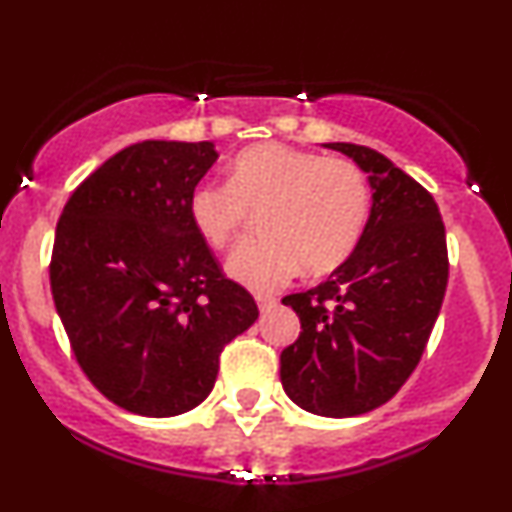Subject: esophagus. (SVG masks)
Segmentation results:
<instances>
[{
	"label": "esophagus",
	"instance_id": "1",
	"mask_svg": "<svg viewBox=\"0 0 512 512\" xmlns=\"http://www.w3.org/2000/svg\"><path fill=\"white\" fill-rule=\"evenodd\" d=\"M257 306H260L262 314H267V311H272L274 306H277V299L267 297V294H260V297H257Z\"/></svg>",
	"mask_w": 512,
	"mask_h": 512
}]
</instances>
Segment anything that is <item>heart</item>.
Listing matches in <instances>:
<instances>
[{
    "instance_id": "obj_1",
    "label": "heart",
    "mask_w": 512,
    "mask_h": 512,
    "mask_svg": "<svg viewBox=\"0 0 512 512\" xmlns=\"http://www.w3.org/2000/svg\"><path fill=\"white\" fill-rule=\"evenodd\" d=\"M260 213L265 238L235 250L228 274L252 292H274L299 267L319 277L353 255L370 215L368 179L348 159L270 142L240 152L228 184L206 181L188 198L193 228L213 250L233 245Z\"/></svg>"
}]
</instances>
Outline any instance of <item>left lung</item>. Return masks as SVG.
<instances>
[{
  "label": "left lung",
  "instance_id": "left-lung-1",
  "mask_svg": "<svg viewBox=\"0 0 512 512\" xmlns=\"http://www.w3.org/2000/svg\"><path fill=\"white\" fill-rule=\"evenodd\" d=\"M368 174L373 208L353 255L326 282L282 299L301 333L279 355L284 392L301 410L355 417L385 405L417 368L449 279L432 193L370 147L326 144Z\"/></svg>",
  "mask_w": 512,
  "mask_h": 512
}]
</instances>
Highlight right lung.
I'll list each match as a JSON object with an SVG mask.
<instances>
[{
    "instance_id": "1",
    "label": "right lung",
    "mask_w": 512,
    "mask_h": 512,
    "mask_svg": "<svg viewBox=\"0 0 512 512\" xmlns=\"http://www.w3.org/2000/svg\"><path fill=\"white\" fill-rule=\"evenodd\" d=\"M215 159L213 142L132 144L75 188L56 225L51 294L75 360L142 417L201 405L223 348L260 316L188 215Z\"/></svg>"
}]
</instances>
